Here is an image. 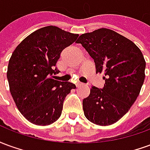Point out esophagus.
I'll list each match as a JSON object with an SVG mask.
<instances>
[{
	"instance_id": "34e87169",
	"label": "esophagus",
	"mask_w": 150,
	"mask_h": 150,
	"mask_svg": "<svg viewBox=\"0 0 150 150\" xmlns=\"http://www.w3.org/2000/svg\"><path fill=\"white\" fill-rule=\"evenodd\" d=\"M83 84V83H81V82H77V83H76V87H77V88H79V87H81Z\"/></svg>"
}]
</instances>
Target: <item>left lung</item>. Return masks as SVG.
<instances>
[{
  "label": "left lung",
  "instance_id": "8db88e82",
  "mask_svg": "<svg viewBox=\"0 0 150 150\" xmlns=\"http://www.w3.org/2000/svg\"><path fill=\"white\" fill-rule=\"evenodd\" d=\"M80 43L94 59L96 73H104L103 88L92 86L83 99L86 118L98 125H109L129 112L145 80V61L132 41L106 28L79 36Z\"/></svg>",
  "mask_w": 150,
  "mask_h": 150
}]
</instances>
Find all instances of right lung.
Here are the masks:
<instances>
[{"mask_svg": "<svg viewBox=\"0 0 150 150\" xmlns=\"http://www.w3.org/2000/svg\"><path fill=\"white\" fill-rule=\"evenodd\" d=\"M79 37L50 25L25 38L12 54L7 79L13 99L30 122L48 125L59 119L63 101L76 87L70 82L51 78L59 70L60 54Z\"/></svg>", "mask_w": 150, "mask_h": 150, "instance_id": "obj_1", "label": "right lung"}]
</instances>
